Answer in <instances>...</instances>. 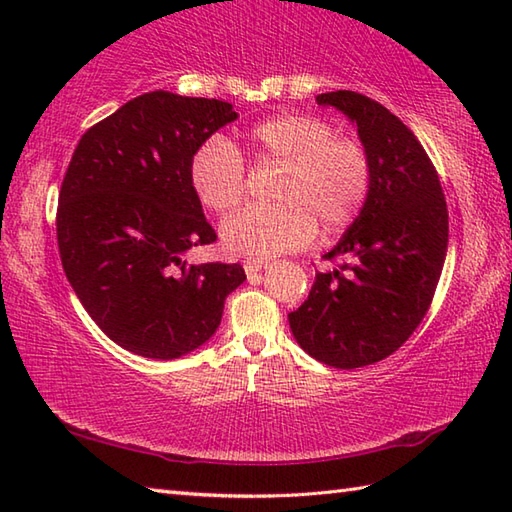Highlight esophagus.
<instances>
[{"instance_id": "1", "label": "esophagus", "mask_w": 512, "mask_h": 512, "mask_svg": "<svg viewBox=\"0 0 512 512\" xmlns=\"http://www.w3.org/2000/svg\"><path fill=\"white\" fill-rule=\"evenodd\" d=\"M266 264L262 262V259H246L244 262V270H246V275L248 277H253V275H257L259 270H262Z\"/></svg>"}]
</instances>
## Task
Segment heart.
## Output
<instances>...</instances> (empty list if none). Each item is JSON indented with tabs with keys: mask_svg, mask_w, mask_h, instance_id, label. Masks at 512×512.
Here are the masks:
<instances>
[{
	"mask_svg": "<svg viewBox=\"0 0 512 512\" xmlns=\"http://www.w3.org/2000/svg\"><path fill=\"white\" fill-rule=\"evenodd\" d=\"M245 158L242 159L241 156ZM279 167L270 206H250L222 224L226 253L270 259L306 246L319 228L334 237L369 198L374 162L358 138L339 136L314 114H279L250 127L239 147L211 136L193 151L189 180L204 209L226 215L246 195V167Z\"/></svg>",
	"mask_w": 512,
	"mask_h": 512,
	"instance_id": "heart-1",
	"label": "heart"
}]
</instances>
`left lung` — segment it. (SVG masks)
I'll return each mask as SVG.
<instances>
[{
  "mask_svg": "<svg viewBox=\"0 0 512 512\" xmlns=\"http://www.w3.org/2000/svg\"><path fill=\"white\" fill-rule=\"evenodd\" d=\"M356 125L374 162L369 198L325 259L308 299L288 314L297 343L317 361L354 369L383 361L427 314L447 257L449 213L438 171L411 129L367 96H317Z\"/></svg>",
  "mask_w": 512,
  "mask_h": 512,
  "instance_id": "left-lung-1",
  "label": "left lung"
}]
</instances>
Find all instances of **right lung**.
Instances as JSON below:
<instances>
[{
  "label": "right lung",
  "mask_w": 512,
  "mask_h": 512,
  "mask_svg": "<svg viewBox=\"0 0 512 512\" xmlns=\"http://www.w3.org/2000/svg\"><path fill=\"white\" fill-rule=\"evenodd\" d=\"M235 118L226 101L156 90L74 149L57 209L61 264L94 323L127 352L160 361L193 352L244 284L239 264L182 259L217 239L191 187V156Z\"/></svg>",
  "instance_id": "1"
}]
</instances>
